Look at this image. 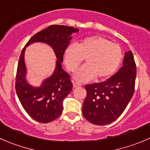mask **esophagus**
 <instances>
[{
	"mask_svg": "<svg viewBox=\"0 0 150 150\" xmlns=\"http://www.w3.org/2000/svg\"><path fill=\"white\" fill-rule=\"evenodd\" d=\"M73 86L74 87H80V86H81V84L79 82H77V81H74Z\"/></svg>",
	"mask_w": 150,
	"mask_h": 150,
	"instance_id": "1",
	"label": "esophagus"
}]
</instances>
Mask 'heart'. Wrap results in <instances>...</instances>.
<instances>
[{
    "label": "heart",
    "instance_id": "heart-1",
    "mask_svg": "<svg viewBox=\"0 0 150 150\" xmlns=\"http://www.w3.org/2000/svg\"><path fill=\"white\" fill-rule=\"evenodd\" d=\"M122 57L119 44L99 35L84 38L77 45L71 44L64 54L66 68L71 72H75L84 58L86 64L75 74L79 81H87L94 77L97 80L109 78L117 70Z\"/></svg>",
    "mask_w": 150,
    "mask_h": 150
}]
</instances>
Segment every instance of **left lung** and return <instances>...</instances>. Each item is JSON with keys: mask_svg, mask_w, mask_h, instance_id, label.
<instances>
[{"mask_svg": "<svg viewBox=\"0 0 150 150\" xmlns=\"http://www.w3.org/2000/svg\"><path fill=\"white\" fill-rule=\"evenodd\" d=\"M136 65L131 51L125 52L122 68L106 81L85 85L82 113L96 125L116 120L127 107L135 90Z\"/></svg>", "mask_w": 150, "mask_h": 150, "instance_id": "8db88e82", "label": "left lung"}]
</instances>
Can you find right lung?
Masks as SVG:
<instances>
[{"label": "right lung", "instance_id": "add662e5", "mask_svg": "<svg viewBox=\"0 0 150 150\" xmlns=\"http://www.w3.org/2000/svg\"><path fill=\"white\" fill-rule=\"evenodd\" d=\"M79 30L66 25H52L33 35L23 49L16 74L15 89L18 98L25 112L35 120L47 123L60 116L63 100L73 88L71 76L63 70V54L71 39V34ZM34 42H44L54 50L58 60L54 74L39 88L30 86L26 81L24 61L25 47Z\"/></svg>", "mask_w": 150, "mask_h": 150}]
</instances>
